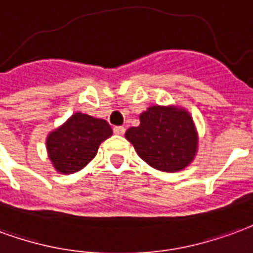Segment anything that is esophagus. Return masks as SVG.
I'll list each match as a JSON object with an SVG mask.
<instances>
[{
	"label": "esophagus",
	"instance_id": "1",
	"mask_svg": "<svg viewBox=\"0 0 253 253\" xmlns=\"http://www.w3.org/2000/svg\"><path fill=\"white\" fill-rule=\"evenodd\" d=\"M113 132L116 134H124L125 133V128H124V126H114Z\"/></svg>",
	"mask_w": 253,
	"mask_h": 253
}]
</instances>
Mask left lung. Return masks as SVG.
Wrapping results in <instances>:
<instances>
[{
	"mask_svg": "<svg viewBox=\"0 0 253 253\" xmlns=\"http://www.w3.org/2000/svg\"><path fill=\"white\" fill-rule=\"evenodd\" d=\"M147 165L163 172H178L198 152V132L191 114L182 106H149L140 114V125L125 132Z\"/></svg>",
	"mask_w": 253,
	"mask_h": 253,
	"instance_id": "8db88e82",
	"label": "left lung"
}]
</instances>
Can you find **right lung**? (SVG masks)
<instances>
[{
	"label": "right lung",
	"mask_w": 253,
	"mask_h": 253,
	"mask_svg": "<svg viewBox=\"0 0 253 253\" xmlns=\"http://www.w3.org/2000/svg\"><path fill=\"white\" fill-rule=\"evenodd\" d=\"M112 134L113 130L105 120L77 112L47 136L49 162L60 174L78 172L94 159L101 143Z\"/></svg>",
	"instance_id": "add662e5"
}]
</instances>
